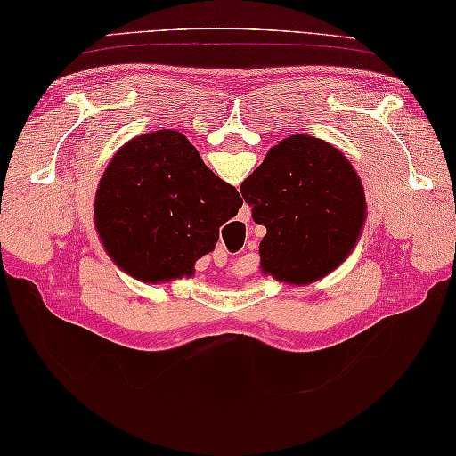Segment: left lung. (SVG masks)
<instances>
[{
    "mask_svg": "<svg viewBox=\"0 0 456 456\" xmlns=\"http://www.w3.org/2000/svg\"><path fill=\"white\" fill-rule=\"evenodd\" d=\"M253 220L267 228L261 273L308 286L335 272L360 240L366 195L352 162L331 143L294 134L240 184Z\"/></svg>",
    "mask_w": 456,
    "mask_h": 456,
    "instance_id": "left-lung-1",
    "label": "left lung"
}]
</instances>
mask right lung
<instances>
[{"label": "right lung", "instance_id": "1", "mask_svg": "<svg viewBox=\"0 0 456 456\" xmlns=\"http://www.w3.org/2000/svg\"><path fill=\"white\" fill-rule=\"evenodd\" d=\"M242 200L201 160L181 131L137 135L107 164L94 224L115 265L146 283L195 273Z\"/></svg>", "mask_w": 456, "mask_h": 456}]
</instances>
